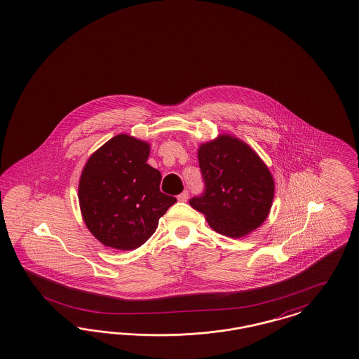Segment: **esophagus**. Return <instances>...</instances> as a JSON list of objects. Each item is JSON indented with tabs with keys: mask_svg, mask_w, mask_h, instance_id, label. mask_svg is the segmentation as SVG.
<instances>
[{
	"mask_svg": "<svg viewBox=\"0 0 359 359\" xmlns=\"http://www.w3.org/2000/svg\"><path fill=\"white\" fill-rule=\"evenodd\" d=\"M188 198H189V192L186 189V191H183V192L177 196V200H179V201H187Z\"/></svg>",
	"mask_w": 359,
	"mask_h": 359,
	"instance_id": "esophagus-1",
	"label": "esophagus"
}]
</instances>
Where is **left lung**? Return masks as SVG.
<instances>
[{"label": "left lung", "instance_id": "left-lung-1", "mask_svg": "<svg viewBox=\"0 0 359 359\" xmlns=\"http://www.w3.org/2000/svg\"><path fill=\"white\" fill-rule=\"evenodd\" d=\"M204 191L189 200L222 235L243 237L264 223L272 207L274 182L268 167L244 142L229 135L198 149Z\"/></svg>", "mask_w": 359, "mask_h": 359}]
</instances>
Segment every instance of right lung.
<instances>
[{
    "instance_id": "add662e5",
    "label": "right lung",
    "mask_w": 359,
    "mask_h": 359,
    "mask_svg": "<svg viewBox=\"0 0 359 359\" xmlns=\"http://www.w3.org/2000/svg\"><path fill=\"white\" fill-rule=\"evenodd\" d=\"M149 155V143L121 134L87 161L79 180V204L88 231L106 247H140L176 203L161 192V173L146 163Z\"/></svg>"
}]
</instances>
